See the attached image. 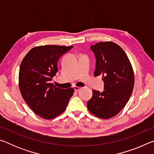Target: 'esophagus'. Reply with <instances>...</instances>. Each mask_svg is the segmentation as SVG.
<instances>
[{
	"label": "esophagus",
	"instance_id": "esophagus-1",
	"mask_svg": "<svg viewBox=\"0 0 154 154\" xmlns=\"http://www.w3.org/2000/svg\"><path fill=\"white\" fill-rule=\"evenodd\" d=\"M74 90L75 92H78V91L81 90V88L80 87H77V86H74Z\"/></svg>",
	"mask_w": 154,
	"mask_h": 154
}]
</instances>
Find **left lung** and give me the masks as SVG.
I'll use <instances>...</instances> for the list:
<instances>
[{"label":"left lung","mask_w":154,"mask_h":154,"mask_svg":"<svg viewBox=\"0 0 154 154\" xmlns=\"http://www.w3.org/2000/svg\"><path fill=\"white\" fill-rule=\"evenodd\" d=\"M96 58L95 77L101 75L104 91L92 90L88 109L93 115L109 119L119 113L128 101L134 83V72L127 55L118 44L107 41L90 47Z\"/></svg>","instance_id":"8db88e82"}]
</instances>
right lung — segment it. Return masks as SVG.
<instances>
[{"label": "right lung", "instance_id": "1", "mask_svg": "<svg viewBox=\"0 0 154 154\" xmlns=\"http://www.w3.org/2000/svg\"><path fill=\"white\" fill-rule=\"evenodd\" d=\"M72 47H35L28 51L21 63V94L34 113L43 119H53L63 113L73 94L72 88L61 89L50 83L58 71L60 58Z\"/></svg>", "mask_w": 154, "mask_h": 154}]
</instances>
